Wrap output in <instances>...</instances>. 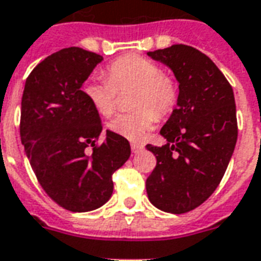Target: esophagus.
I'll return each instance as SVG.
<instances>
[{
  "label": "esophagus",
  "mask_w": 261,
  "mask_h": 261,
  "mask_svg": "<svg viewBox=\"0 0 261 261\" xmlns=\"http://www.w3.org/2000/svg\"><path fill=\"white\" fill-rule=\"evenodd\" d=\"M130 148H132L133 153H139L140 151H143V149H144V145L135 144V143H132V144H130Z\"/></svg>",
  "instance_id": "esophagus-1"
}]
</instances>
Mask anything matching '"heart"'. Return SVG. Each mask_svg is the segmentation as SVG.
Masks as SVG:
<instances>
[{"label": "heart", "instance_id": "b5f03b06", "mask_svg": "<svg viewBox=\"0 0 261 261\" xmlns=\"http://www.w3.org/2000/svg\"><path fill=\"white\" fill-rule=\"evenodd\" d=\"M106 77L90 79L83 86V94L95 112L110 117L116 112L118 94L132 91L129 106L135 112L114 117L108 128L128 140H140L156 118L169 116L178 100V84L152 60L126 54L106 66Z\"/></svg>", "mask_w": 261, "mask_h": 261}]
</instances>
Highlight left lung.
Segmentation results:
<instances>
[{"mask_svg":"<svg viewBox=\"0 0 261 261\" xmlns=\"http://www.w3.org/2000/svg\"><path fill=\"white\" fill-rule=\"evenodd\" d=\"M173 70L177 108L161 129L162 147L147 144L156 166L145 182L149 201L165 213L195 210L223 178L237 143L233 88L210 57L187 44L147 53Z\"/></svg>","mask_w":261,"mask_h":261,"instance_id":"left-lung-1","label":"left lung"}]
</instances>
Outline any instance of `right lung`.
Here are the masks:
<instances>
[{
  "label": "right lung",
  "mask_w": 261,
  "mask_h": 261,
  "mask_svg": "<svg viewBox=\"0 0 261 261\" xmlns=\"http://www.w3.org/2000/svg\"><path fill=\"white\" fill-rule=\"evenodd\" d=\"M102 60L84 48H62L34 68L21 98L20 137L32 170L50 199L72 213L106 203L113 173L130 156L129 141L112 130L96 144L102 121L82 87Z\"/></svg>",
  "instance_id": "right-lung-1"
}]
</instances>
